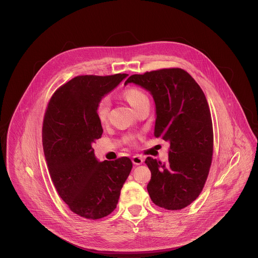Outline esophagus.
<instances>
[{
	"mask_svg": "<svg viewBox=\"0 0 258 258\" xmlns=\"http://www.w3.org/2000/svg\"><path fill=\"white\" fill-rule=\"evenodd\" d=\"M132 162L133 164L135 165H141L144 163V158L142 156H138V155H135L132 157Z\"/></svg>",
	"mask_w": 258,
	"mask_h": 258,
	"instance_id": "esophagus-1",
	"label": "esophagus"
}]
</instances>
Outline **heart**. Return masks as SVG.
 Here are the masks:
<instances>
[{
	"instance_id": "obj_1",
	"label": "heart",
	"mask_w": 258,
	"mask_h": 258,
	"mask_svg": "<svg viewBox=\"0 0 258 258\" xmlns=\"http://www.w3.org/2000/svg\"><path fill=\"white\" fill-rule=\"evenodd\" d=\"M124 97L134 109H137V107L142 103L149 100L147 95L143 91L138 90L136 88H130L126 90L124 92ZM109 107H110V102L108 98H103L102 100L98 103L96 108V115H97L98 121L100 123L104 124L107 122L108 115H109Z\"/></svg>"
}]
</instances>
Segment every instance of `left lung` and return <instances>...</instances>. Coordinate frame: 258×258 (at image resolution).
I'll return each mask as SVG.
<instances>
[{
    "label": "left lung",
    "mask_w": 258,
    "mask_h": 258,
    "mask_svg": "<svg viewBox=\"0 0 258 258\" xmlns=\"http://www.w3.org/2000/svg\"><path fill=\"white\" fill-rule=\"evenodd\" d=\"M129 83L153 96L154 135L170 144L166 163L146 159L152 174L147 187L151 200L166 210H182L203 191L212 163L214 135L207 98L193 77L180 68L134 74L125 85Z\"/></svg>",
    "instance_id": "left-lung-1"
}]
</instances>
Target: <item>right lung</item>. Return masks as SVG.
Masks as SVG:
<instances>
[{
	"label": "right lung",
	"mask_w": 258,
	"mask_h": 258,
	"mask_svg": "<svg viewBox=\"0 0 258 258\" xmlns=\"http://www.w3.org/2000/svg\"><path fill=\"white\" fill-rule=\"evenodd\" d=\"M127 76H76L54 92L45 111L42 144L52 183L70 210L87 219L113 212L132 169L128 157L99 162L92 148L103 133L97 105Z\"/></svg>",
	"instance_id": "1"
}]
</instances>
